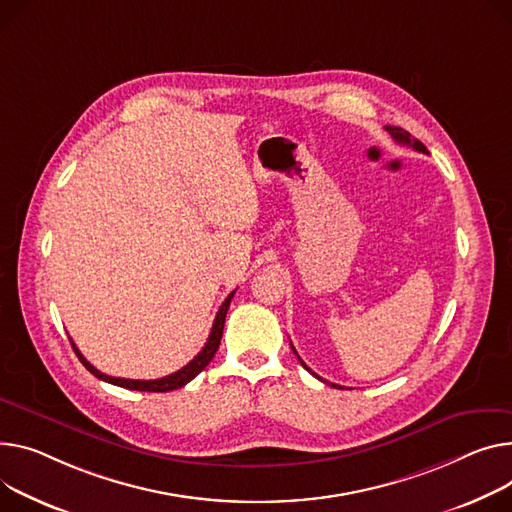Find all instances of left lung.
Instances as JSON below:
<instances>
[{
	"label": "left lung",
	"mask_w": 512,
	"mask_h": 512,
	"mask_svg": "<svg viewBox=\"0 0 512 512\" xmlns=\"http://www.w3.org/2000/svg\"><path fill=\"white\" fill-rule=\"evenodd\" d=\"M387 131L391 133V138L395 140V142H399V144H405V146H412L414 150H418V152H422V154H428V150H426V146L422 144V142H418V140H412L410 138V133H407V131H403L401 127H391V125H387ZM292 350H294V346H292ZM294 354H296V350H294ZM298 356V354H296ZM300 360V358H298ZM300 364L306 368V370H311L309 366H306L302 360H300ZM315 374V372H313ZM315 377L317 379H321L319 377V374H315ZM323 381V379H321ZM323 383H327V385H331V387H337V389H342V387H339V385H335V383H329V381H323Z\"/></svg>",
	"instance_id": "8db88e82"
}]
</instances>
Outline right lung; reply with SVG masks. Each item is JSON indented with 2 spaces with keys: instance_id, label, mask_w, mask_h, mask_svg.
I'll use <instances>...</instances> for the list:
<instances>
[{
  "instance_id": "right-lung-1",
  "label": "right lung",
  "mask_w": 512,
  "mask_h": 512,
  "mask_svg": "<svg viewBox=\"0 0 512 512\" xmlns=\"http://www.w3.org/2000/svg\"><path fill=\"white\" fill-rule=\"evenodd\" d=\"M234 292H236V290H234ZM234 292L228 294V298H226V300L222 302V306H220V311L216 313V319H214V325H212V331H210V337H208L206 346L201 348V352H199L187 366H183L181 370H177V372H173V374H168V377H162V379H154V381H133V379L109 377V374L96 370V368L82 356V352H80V350L76 348V344L72 342V337H70V342H72V348H74L76 356L80 358V362L94 374L96 379H100V381H107V383H111V385H117V387H123V389H131V391H150V393L175 391V389H179V387H185L189 381H193V379L197 377V374L212 362V358H214V354H216V350H218V346H220L222 331H224V321H226V313H228V306H230V300H232Z\"/></svg>"
}]
</instances>
